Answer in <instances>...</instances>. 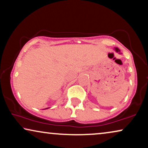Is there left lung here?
I'll use <instances>...</instances> for the list:
<instances>
[{
	"label": "left lung",
	"mask_w": 148,
	"mask_h": 148,
	"mask_svg": "<svg viewBox=\"0 0 148 148\" xmlns=\"http://www.w3.org/2000/svg\"><path fill=\"white\" fill-rule=\"evenodd\" d=\"M115 51H116V52H119V51H120V50L117 48V47H115Z\"/></svg>",
	"instance_id": "left-lung-1"
}]
</instances>
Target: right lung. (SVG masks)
I'll list each match as a JSON object with an SVG mask.
<instances>
[{"label":"right lung","instance_id":"add662e5","mask_svg":"<svg viewBox=\"0 0 148 148\" xmlns=\"http://www.w3.org/2000/svg\"><path fill=\"white\" fill-rule=\"evenodd\" d=\"M46 109H48V108H46Z\"/></svg>","mask_w":148,"mask_h":148}]
</instances>
